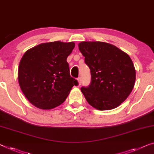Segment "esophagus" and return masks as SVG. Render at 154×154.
Instances as JSON below:
<instances>
[{"label": "esophagus", "instance_id": "1", "mask_svg": "<svg viewBox=\"0 0 154 154\" xmlns=\"http://www.w3.org/2000/svg\"><path fill=\"white\" fill-rule=\"evenodd\" d=\"M77 81H78V84H79V85H81V84H82L81 77H78L77 78Z\"/></svg>", "mask_w": 154, "mask_h": 154}]
</instances>
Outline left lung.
Returning a JSON list of instances; mask_svg holds the SVG:
<instances>
[{
    "mask_svg": "<svg viewBox=\"0 0 154 154\" xmlns=\"http://www.w3.org/2000/svg\"><path fill=\"white\" fill-rule=\"evenodd\" d=\"M91 70V82L81 91L96 109H113L134 88L136 70L130 57L115 45L101 41H83L78 45Z\"/></svg>",
    "mask_w": 154,
    "mask_h": 154,
    "instance_id": "left-lung-1",
    "label": "left lung"
}]
</instances>
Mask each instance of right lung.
Listing matches in <instances>:
<instances>
[{"label":"right lung","instance_id":"add662e5","mask_svg":"<svg viewBox=\"0 0 154 154\" xmlns=\"http://www.w3.org/2000/svg\"><path fill=\"white\" fill-rule=\"evenodd\" d=\"M74 42L44 43L30 48L20 59L18 80L23 93L32 104L52 109L66 100L78 82L70 75L66 61Z\"/></svg>","mask_w":154,"mask_h":154}]
</instances>
